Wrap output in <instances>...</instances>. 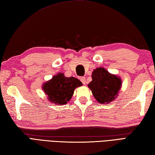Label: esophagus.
<instances>
[{
	"instance_id": "1",
	"label": "esophagus",
	"mask_w": 155,
	"mask_h": 155,
	"mask_svg": "<svg viewBox=\"0 0 155 155\" xmlns=\"http://www.w3.org/2000/svg\"><path fill=\"white\" fill-rule=\"evenodd\" d=\"M81 81L82 82V83H83V84H86V78L85 77H81Z\"/></svg>"
}]
</instances>
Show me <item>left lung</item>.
<instances>
[{"label":"left lung","instance_id":"1","mask_svg":"<svg viewBox=\"0 0 155 155\" xmlns=\"http://www.w3.org/2000/svg\"><path fill=\"white\" fill-rule=\"evenodd\" d=\"M91 77L92 81L88 87L98 103H110L118 96L122 86L120 77L110 73L103 67L93 70Z\"/></svg>","mask_w":155,"mask_h":155}]
</instances>
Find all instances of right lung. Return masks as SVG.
I'll return each mask as SVG.
<instances>
[{
	"label": "right lung",
	"mask_w": 155,
	"mask_h": 155,
	"mask_svg": "<svg viewBox=\"0 0 155 155\" xmlns=\"http://www.w3.org/2000/svg\"><path fill=\"white\" fill-rule=\"evenodd\" d=\"M82 85L77 78L66 77L63 73L59 72L42 84V88L51 103L63 105L71 99L75 88Z\"/></svg>",
	"instance_id": "right-lung-1"
}]
</instances>
